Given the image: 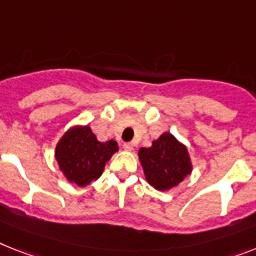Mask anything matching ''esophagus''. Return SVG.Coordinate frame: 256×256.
<instances>
[{"label":"esophagus","mask_w":256,"mask_h":256,"mask_svg":"<svg viewBox=\"0 0 256 256\" xmlns=\"http://www.w3.org/2000/svg\"><path fill=\"white\" fill-rule=\"evenodd\" d=\"M123 148H124V150H126V152H130L133 149V145L130 142H126L123 145Z\"/></svg>","instance_id":"esophagus-1"}]
</instances>
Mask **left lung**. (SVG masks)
Returning a JSON list of instances; mask_svg holds the SVG:
<instances>
[{
  "label": "left lung",
  "instance_id": "8db88e82",
  "mask_svg": "<svg viewBox=\"0 0 256 256\" xmlns=\"http://www.w3.org/2000/svg\"><path fill=\"white\" fill-rule=\"evenodd\" d=\"M138 160L146 182L158 191L179 186L194 168L187 146L170 132H164L152 141V146L141 148Z\"/></svg>",
  "mask_w": 256,
  "mask_h": 256
}]
</instances>
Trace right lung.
Instances as JSON below:
<instances>
[{
	"label": "right lung",
	"mask_w": 256,
	"mask_h": 256,
	"mask_svg": "<svg viewBox=\"0 0 256 256\" xmlns=\"http://www.w3.org/2000/svg\"><path fill=\"white\" fill-rule=\"evenodd\" d=\"M119 150L115 140L100 142L88 126H70L54 148V160L68 182L85 187L100 178L106 164Z\"/></svg>",
	"instance_id": "1"
}]
</instances>
